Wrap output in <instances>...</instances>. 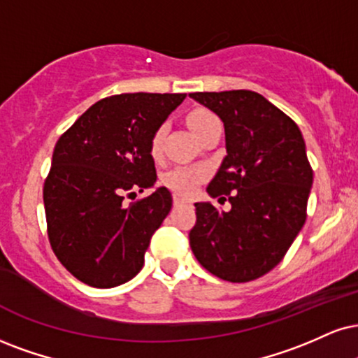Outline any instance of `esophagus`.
<instances>
[{
	"label": "esophagus",
	"instance_id": "esophagus-1",
	"mask_svg": "<svg viewBox=\"0 0 358 358\" xmlns=\"http://www.w3.org/2000/svg\"><path fill=\"white\" fill-rule=\"evenodd\" d=\"M182 204H189V201L182 199V197L179 196H174V206H182Z\"/></svg>",
	"mask_w": 358,
	"mask_h": 358
}]
</instances>
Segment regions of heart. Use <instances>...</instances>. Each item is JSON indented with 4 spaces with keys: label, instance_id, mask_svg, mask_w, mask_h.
<instances>
[{
    "label": "heart",
    "instance_id": "1",
    "mask_svg": "<svg viewBox=\"0 0 358 358\" xmlns=\"http://www.w3.org/2000/svg\"><path fill=\"white\" fill-rule=\"evenodd\" d=\"M215 116L207 109H194L187 114V124L194 134H199L204 127L214 121ZM162 138H164V127L154 132L151 139V156L159 157L162 148ZM207 178V169L204 166H179L166 172L164 184L179 196H191L197 186Z\"/></svg>",
    "mask_w": 358,
    "mask_h": 358
}]
</instances>
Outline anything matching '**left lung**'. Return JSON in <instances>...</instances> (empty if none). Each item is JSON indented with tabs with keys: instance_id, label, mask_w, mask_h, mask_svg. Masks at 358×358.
Returning a JSON list of instances; mask_svg holds the SVG:
<instances>
[{
	"instance_id": "left-lung-1",
	"label": "left lung",
	"mask_w": 358,
	"mask_h": 358,
	"mask_svg": "<svg viewBox=\"0 0 358 358\" xmlns=\"http://www.w3.org/2000/svg\"><path fill=\"white\" fill-rule=\"evenodd\" d=\"M217 114L226 132V157L207 186L226 195L231 210L196 202L189 242L204 268L222 280L249 282L272 271L307 217L314 172L299 126L259 92H192Z\"/></svg>"
}]
</instances>
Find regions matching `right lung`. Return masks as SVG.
<instances>
[{
  "label": "right lung",
  "instance_id": "add662e5",
  "mask_svg": "<svg viewBox=\"0 0 358 358\" xmlns=\"http://www.w3.org/2000/svg\"><path fill=\"white\" fill-rule=\"evenodd\" d=\"M186 94L129 92L92 104L57 139L43 189L48 236L59 262L98 289L138 275L152 234L172 207L156 184L151 139Z\"/></svg>",
  "mask_w": 358,
  "mask_h": 358
}]
</instances>
